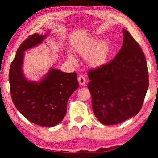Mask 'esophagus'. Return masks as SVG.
<instances>
[{
    "instance_id": "esophagus-1",
    "label": "esophagus",
    "mask_w": 158,
    "mask_h": 158,
    "mask_svg": "<svg viewBox=\"0 0 158 158\" xmlns=\"http://www.w3.org/2000/svg\"><path fill=\"white\" fill-rule=\"evenodd\" d=\"M77 81H78V83L80 85H85L86 82L85 77L83 76V75H80L78 78H77Z\"/></svg>"
}]
</instances>
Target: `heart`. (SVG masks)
<instances>
[{
    "label": "heart",
    "instance_id": "b5f03b06",
    "mask_svg": "<svg viewBox=\"0 0 158 158\" xmlns=\"http://www.w3.org/2000/svg\"><path fill=\"white\" fill-rule=\"evenodd\" d=\"M77 53L83 57H87L88 65L93 68H100L109 62L111 54L110 44L106 41L98 38H93L77 49ZM68 60L75 63V59L73 55H68Z\"/></svg>",
    "mask_w": 158,
    "mask_h": 158
}]
</instances>
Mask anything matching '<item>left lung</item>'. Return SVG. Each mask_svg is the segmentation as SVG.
Instances as JSON below:
<instances>
[{
    "mask_svg": "<svg viewBox=\"0 0 158 158\" xmlns=\"http://www.w3.org/2000/svg\"><path fill=\"white\" fill-rule=\"evenodd\" d=\"M122 31L123 44L115 58L88 74L93 111L104 125L119 124L137 115L149 85L143 52L129 31Z\"/></svg>",
    "mask_w": 158,
    "mask_h": 158,
    "instance_id": "left-lung-1",
    "label": "left lung"
}]
</instances>
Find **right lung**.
Returning <instances> with one entry per match:
<instances>
[{
    "label": "right lung",
    "instance_id": "right-lung-1",
    "mask_svg": "<svg viewBox=\"0 0 158 158\" xmlns=\"http://www.w3.org/2000/svg\"><path fill=\"white\" fill-rule=\"evenodd\" d=\"M34 34L19 47L10 67L9 83L13 102L30 122L42 127H55L62 122L67 103L78 88L76 73H63L51 68L38 81H29L23 72L24 52L37 46L48 36Z\"/></svg>",
    "mask_w": 158,
    "mask_h": 158
}]
</instances>
